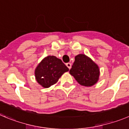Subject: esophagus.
Returning <instances> with one entry per match:
<instances>
[{
	"label": "esophagus",
	"instance_id": "34e87169",
	"mask_svg": "<svg viewBox=\"0 0 129 129\" xmlns=\"http://www.w3.org/2000/svg\"><path fill=\"white\" fill-rule=\"evenodd\" d=\"M66 66L69 68V69H70L71 68V63H66Z\"/></svg>",
	"mask_w": 129,
	"mask_h": 129
}]
</instances>
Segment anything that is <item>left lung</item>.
Segmentation results:
<instances>
[{
    "label": "left lung",
    "mask_w": 129,
    "mask_h": 129,
    "mask_svg": "<svg viewBox=\"0 0 129 129\" xmlns=\"http://www.w3.org/2000/svg\"><path fill=\"white\" fill-rule=\"evenodd\" d=\"M69 73L81 85L91 86L98 81L99 69L90 58L79 54L75 56V61Z\"/></svg>",
    "instance_id": "obj_1"
}]
</instances>
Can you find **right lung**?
Masks as SVG:
<instances>
[{"label":"right lung","instance_id":"1","mask_svg":"<svg viewBox=\"0 0 129 129\" xmlns=\"http://www.w3.org/2000/svg\"><path fill=\"white\" fill-rule=\"evenodd\" d=\"M69 71L60 59L55 56L44 58L35 70L36 80L42 86L49 88L58 81L61 76Z\"/></svg>","mask_w":129,"mask_h":129}]
</instances>
